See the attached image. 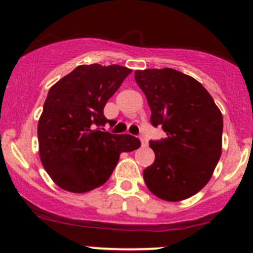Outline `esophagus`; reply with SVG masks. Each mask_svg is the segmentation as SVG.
Listing matches in <instances>:
<instances>
[{
  "instance_id": "esophagus-1",
  "label": "esophagus",
  "mask_w": 253,
  "mask_h": 253,
  "mask_svg": "<svg viewBox=\"0 0 253 253\" xmlns=\"http://www.w3.org/2000/svg\"><path fill=\"white\" fill-rule=\"evenodd\" d=\"M139 139H140V143H142V146H143V147H147V146H148V142H147V138L144 137V135H140Z\"/></svg>"
}]
</instances>
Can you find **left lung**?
<instances>
[{
    "instance_id": "8db88e82",
    "label": "left lung",
    "mask_w": 253,
    "mask_h": 253,
    "mask_svg": "<svg viewBox=\"0 0 253 253\" xmlns=\"http://www.w3.org/2000/svg\"><path fill=\"white\" fill-rule=\"evenodd\" d=\"M134 78L151 107V123L167 137L151 140L154 162L143 172L151 193L180 202L199 193L222 154L223 116L195 78L176 69L135 71Z\"/></svg>"
}]
</instances>
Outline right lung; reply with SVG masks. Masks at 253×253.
<instances>
[{
  "label": "right lung",
  "instance_id": "1",
  "mask_svg": "<svg viewBox=\"0 0 253 253\" xmlns=\"http://www.w3.org/2000/svg\"><path fill=\"white\" fill-rule=\"evenodd\" d=\"M131 69L78 66L50 87L38 123L39 156L51 180L71 193L101 186L119 156L140 147L129 134L105 131L104 107Z\"/></svg>",
  "mask_w": 253,
  "mask_h": 253
}]
</instances>
